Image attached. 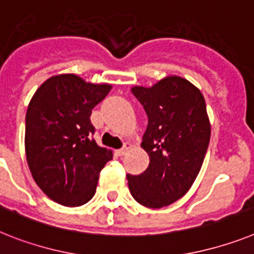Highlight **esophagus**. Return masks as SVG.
I'll return each instance as SVG.
<instances>
[{"instance_id":"34e87169","label":"esophagus","mask_w":254,"mask_h":254,"mask_svg":"<svg viewBox=\"0 0 254 254\" xmlns=\"http://www.w3.org/2000/svg\"><path fill=\"white\" fill-rule=\"evenodd\" d=\"M131 147H133V144H131L130 142H127V143H125V146H124L123 148H120V150H116V155H117V156H124V155H125L127 151L130 150Z\"/></svg>"}]
</instances>
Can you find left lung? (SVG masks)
Masks as SVG:
<instances>
[{
	"label": "left lung",
	"instance_id": "obj_1",
	"mask_svg": "<svg viewBox=\"0 0 254 254\" xmlns=\"http://www.w3.org/2000/svg\"><path fill=\"white\" fill-rule=\"evenodd\" d=\"M131 93L148 116L140 147L150 165L139 176L127 174V186L140 205L157 209L180 200L195 182L209 146V116L201 91L176 74L152 86L135 85Z\"/></svg>",
	"mask_w": 254,
	"mask_h": 254
}]
</instances>
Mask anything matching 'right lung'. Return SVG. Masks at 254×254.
I'll use <instances>...</instances> for the list:
<instances>
[{"label": "right lung", "mask_w": 254, "mask_h": 254, "mask_svg": "<svg viewBox=\"0 0 254 254\" xmlns=\"http://www.w3.org/2000/svg\"><path fill=\"white\" fill-rule=\"evenodd\" d=\"M111 84L74 73L51 76L32 97L25 115V157L37 186L53 201L80 206L94 196L99 173L114 156L91 138V110Z\"/></svg>", "instance_id": "add662e5"}]
</instances>
